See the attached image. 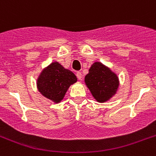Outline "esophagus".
<instances>
[{
  "label": "esophagus",
  "mask_w": 156,
  "mask_h": 156,
  "mask_svg": "<svg viewBox=\"0 0 156 156\" xmlns=\"http://www.w3.org/2000/svg\"><path fill=\"white\" fill-rule=\"evenodd\" d=\"M76 75H77V78H78L79 80H81V79L83 78V74H82V73H81V72H77Z\"/></svg>",
  "instance_id": "1"
}]
</instances>
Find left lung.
I'll return each mask as SVG.
<instances>
[{
	"mask_svg": "<svg viewBox=\"0 0 156 156\" xmlns=\"http://www.w3.org/2000/svg\"><path fill=\"white\" fill-rule=\"evenodd\" d=\"M84 82L94 99L99 103L107 102L112 99L120 86L117 74L100 61L91 65Z\"/></svg>",
	"mask_w": 156,
	"mask_h": 156,
	"instance_id": "8db88e82",
	"label": "left lung"
}]
</instances>
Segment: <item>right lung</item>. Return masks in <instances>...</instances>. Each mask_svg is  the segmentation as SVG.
<instances>
[{"mask_svg": "<svg viewBox=\"0 0 156 156\" xmlns=\"http://www.w3.org/2000/svg\"><path fill=\"white\" fill-rule=\"evenodd\" d=\"M78 81L75 74L62 65L54 61L43 69L36 79L39 92L54 104L63 100L69 87Z\"/></svg>", "mask_w": 156, "mask_h": 156, "instance_id": "obj_1", "label": "right lung"}]
</instances>
